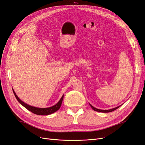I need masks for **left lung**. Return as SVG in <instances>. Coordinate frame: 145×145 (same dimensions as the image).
<instances>
[{
  "label": "left lung",
  "mask_w": 145,
  "mask_h": 145,
  "mask_svg": "<svg viewBox=\"0 0 145 145\" xmlns=\"http://www.w3.org/2000/svg\"><path fill=\"white\" fill-rule=\"evenodd\" d=\"M89 105H90V106L91 107V108H92L95 111H97V112H103V113H108V112H113V111L115 110L116 109H117V108H119V107H120V106H118V107H115V108H113L110 109V110H101V109H97V108H95V107H94L93 106H92V105H91L90 104H89Z\"/></svg>",
  "instance_id": "left-lung-1"
}]
</instances>
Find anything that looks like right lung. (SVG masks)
I'll return each instance as SVG.
<instances>
[{"label": "right lung", "mask_w": 145, "mask_h": 145, "mask_svg": "<svg viewBox=\"0 0 145 145\" xmlns=\"http://www.w3.org/2000/svg\"><path fill=\"white\" fill-rule=\"evenodd\" d=\"M13 91L14 95L16 97V99L18 101L19 103H20L22 105H23V106H24L25 108H27V110H29V111L35 113V114L38 115H48L52 114V113L56 112L60 108L62 101H63V95L61 97L60 101H58L56 105H54L52 107H48V108H38V107L31 106V105H29L28 104L24 103V102L22 101L18 97L16 94V93L14 92V89H13Z\"/></svg>", "instance_id": "right-lung-1"}]
</instances>
